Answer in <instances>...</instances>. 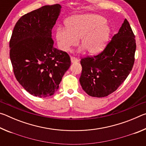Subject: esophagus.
Instances as JSON below:
<instances>
[{"label":"esophagus","instance_id":"esophagus-1","mask_svg":"<svg viewBox=\"0 0 146 146\" xmlns=\"http://www.w3.org/2000/svg\"><path fill=\"white\" fill-rule=\"evenodd\" d=\"M71 61L72 63H74V62H78V60L77 58L75 57V56H71Z\"/></svg>","mask_w":146,"mask_h":146}]
</instances>
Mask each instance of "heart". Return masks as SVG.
Listing matches in <instances>:
<instances>
[{"label":"heart","instance_id":"1","mask_svg":"<svg viewBox=\"0 0 146 146\" xmlns=\"http://www.w3.org/2000/svg\"><path fill=\"white\" fill-rule=\"evenodd\" d=\"M106 23V18L98 15L71 17L66 22V28L58 27L56 30L58 48L67 51L80 38L81 45L88 53H98L104 49L110 36V28Z\"/></svg>","mask_w":146,"mask_h":146}]
</instances>
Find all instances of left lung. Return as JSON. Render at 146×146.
<instances>
[{
  "label": "left lung",
  "instance_id": "left-lung-1",
  "mask_svg": "<svg viewBox=\"0 0 146 146\" xmlns=\"http://www.w3.org/2000/svg\"><path fill=\"white\" fill-rule=\"evenodd\" d=\"M135 50V36L125 19L102 51L81 58L79 81L83 90L90 96L99 98L114 92L132 70Z\"/></svg>",
  "mask_w": 146,
  "mask_h": 146
}]
</instances>
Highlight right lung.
Segmentation results:
<instances>
[{
    "mask_svg": "<svg viewBox=\"0 0 146 146\" xmlns=\"http://www.w3.org/2000/svg\"><path fill=\"white\" fill-rule=\"evenodd\" d=\"M61 8L46 5L22 16L9 40V57L14 75L35 97L53 95L71 66L66 51L54 48L52 29Z\"/></svg>",
    "mask_w": 146,
    "mask_h": 146,
    "instance_id": "obj_1",
    "label": "right lung"
}]
</instances>
